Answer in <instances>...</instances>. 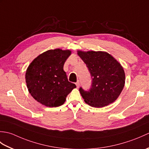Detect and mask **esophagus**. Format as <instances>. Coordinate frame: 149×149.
Wrapping results in <instances>:
<instances>
[{
	"label": "esophagus",
	"instance_id": "esophagus-1",
	"mask_svg": "<svg viewBox=\"0 0 149 149\" xmlns=\"http://www.w3.org/2000/svg\"><path fill=\"white\" fill-rule=\"evenodd\" d=\"M75 84H76V86H77V88H79V85H80V83H79V81H77L76 83H75Z\"/></svg>",
	"mask_w": 149,
	"mask_h": 149
}]
</instances>
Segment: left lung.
Masks as SVG:
<instances>
[{
    "instance_id": "1",
    "label": "left lung",
    "mask_w": 149,
    "mask_h": 149,
    "mask_svg": "<svg viewBox=\"0 0 149 149\" xmlns=\"http://www.w3.org/2000/svg\"><path fill=\"white\" fill-rule=\"evenodd\" d=\"M77 54L86 65L92 79L89 90L79 88L84 102L94 107H102L115 102L124 87L125 80L120 63L106 52L78 50Z\"/></svg>"
}]
</instances>
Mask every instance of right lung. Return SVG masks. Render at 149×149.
I'll return each mask as SVG.
<instances>
[{
    "mask_svg": "<svg viewBox=\"0 0 149 149\" xmlns=\"http://www.w3.org/2000/svg\"><path fill=\"white\" fill-rule=\"evenodd\" d=\"M70 50H49L41 54L28 66L26 81L29 93L42 105L53 107L63 105L75 84L69 82L63 70Z\"/></svg>",
    "mask_w": 149,
    "mask_h": 149,
    "instance_id": "add662e5",
    "label": "right lung"
}]
</instances>
